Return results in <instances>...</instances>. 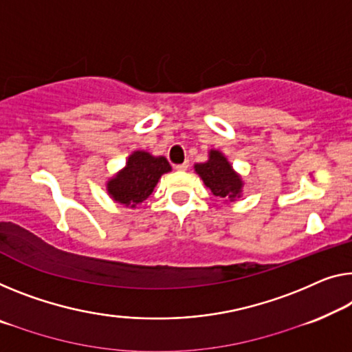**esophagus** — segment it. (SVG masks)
Returning <instances> with one entry per match:
<instances>
[{"label": "esophagus", "instance_id": "34e87169", "mask_svg": "<svg viewBox=\"0 0 352 352\" xmlns=\"http://www.w3.org/2000/svg\"><path fill=\"white\" fill-rule=\"evenodd\" d=\"M175 168H176L177 171H186V170L188 168V162H184V164H181V165H176Z\"/></svg>", "mask_w": 352, "mask_h": 352}]
</instances>
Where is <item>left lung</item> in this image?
<instances>
[{"label": "left lung", "mask_w": 352, "mask_h": 352, "mask_svg": "<svg viewBox=\"0 0 352 352\" xmlns=\"http://www.w3.org/2000/svg\"><path fill=\"white\" fill-rule=\"evenodd\" d=\"M195 173L201 177L212 195L225 201H236L242 197L244 181L237 173L226 155L219 149H210L208 160L203 164H195Z\"/></svg>", "instance_id": "1"}]
</instances>
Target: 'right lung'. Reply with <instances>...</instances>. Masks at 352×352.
<instances>
[{"label":"right lung","mask_w":352,"mask_h":352,"mask_svg":"<svg viewBox=\"0 0 352 352\" xmlns=\"http://www.w3.org/2000/svg\"><path fill=\"white\" fill-rule=\"evenodd\" d=\"M171 171L164 155H153L137 149L129 155L126 166L107 181V192L113 201L135 209L154 192L162 175Z\"/></svg>","instance_id":"add662e5"}]
</instances>
